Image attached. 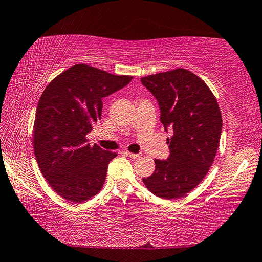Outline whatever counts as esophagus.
<instances>
[{
	"instance_id": "obj_1",
	"label": "esophagus",
	"mask_w": 262,
	"mask_h": 262,
	"mask_svg": "<svg viewBox=\"0 0 262 262\" xmlns=\"http://www.w3.org/2000/svg\"><path fill=\"white\" fill-rule=\"evenodd\" d=\"M124 153L127 155V157H129V158H132V159H138V158H141V154L130 153V152H127V151H125Z\"/></svg>"
}]
</instances>
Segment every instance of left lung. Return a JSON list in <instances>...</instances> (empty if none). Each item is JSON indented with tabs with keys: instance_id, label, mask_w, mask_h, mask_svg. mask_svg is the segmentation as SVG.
I'll return each instance as SVG.
<instances>
[{
	"instance_id": "obj_1",
	"label": "left lung",
	"mask_w": 262,
	"mask_h": 262,
	"mask_svg": "<svg viewBox=\"0 0 262 262\" xmlns=\"http://www.w3.org/2000/svg\"><path fill=\"white\" fill-rule=\"evenodd\" d=\"M157 98L170 155L155 159L152 176L144 185L155 196L178 199L196 188L214 162L222 133V114L207 84L186 69H176L141 79Z\"/></svg>"
}]
</instances>
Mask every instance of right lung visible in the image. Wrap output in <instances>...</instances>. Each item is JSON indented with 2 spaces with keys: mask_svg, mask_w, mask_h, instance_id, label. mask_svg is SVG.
Listing matches in <instances>:
<instances>
[{
  "mask_svg": "<svg viewBox=\"0 0 262 262\" xmlns=\"http://www.w3.org/2000/svg\"><path fill=\"white\" fill-rule=\"evenodd\" d=\"M132 79L76 64L43 90L33 124V151L42 176L60 197L82 203L102 189L108 164L117 154L91 146L86 134L101 119L102 98Z\"/></svg>",
  "mask_w": 262,
  "mask_h": 262,
  "instance_id": "1",
  "label": "right lung"
}]
</instances>
